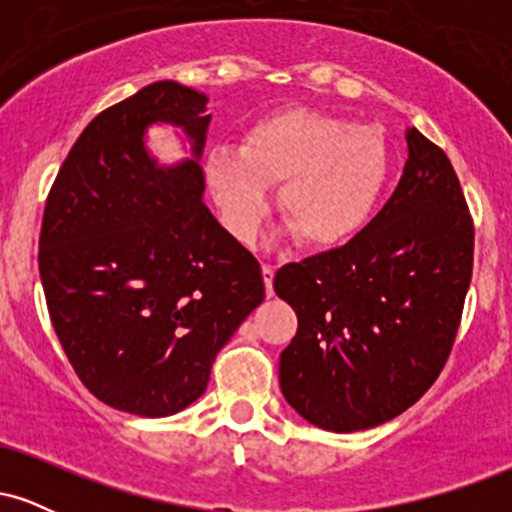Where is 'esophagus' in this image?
Returning a JSON list of instances; mask_svg holds the SVG:
<instances>
[{"label": "esophagus", "mask_w": 512, "mask_h": 512, "mask_svg": "<svg viewBox=\"0 0 512 512\" xmlns=\"http://www.w3.org/2000/svg\"><path fill=\"white\" fill-rule=\"evenodd\" d=\"M262 276H264V291H267V298H272V296H274V286H272V281H274V267H272V264H264V267H262Z\"/></svg>", "instance_id": "esophagus-1"}]
</instances>
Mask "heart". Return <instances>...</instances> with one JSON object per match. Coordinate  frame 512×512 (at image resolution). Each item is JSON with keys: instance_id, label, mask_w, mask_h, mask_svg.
I'll use <instances>...</instances> for the list:
<instances>
[{"instance_id": "b5f03b06", "label": "heart", "mask_w": 512, "mask_h": 512, "mask_svg": "<svg viewBox=\"0 0 512 512\" xmlns=\"http://www.w3.org/2000/svg\"><path fill=\"white\" fill-rule=\"evenodd\" d=\"M390 151L375 129L346 117L291 108L248 127L236 151L207 158V180L223 223L250 240L269 211L267 187L298 240L330 250L366 228L378 209Z\"/></svg>"}]
</instances>
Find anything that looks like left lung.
Masks as SVG:
<instances>
[{"instance_id": "1", "label": "left lung", "mask_w": 512, "mask_h": 512, "mask_svg": "<svg viewBox=\"0 0 512 512\" xmlns=\"http://www.w3.org/2000/svg\"><path fill=\"white\" fill-rule=\"evenodd\" d=\"M472 260L460 180L443 149L409 129L402 178L378 216L344 248L274 276L298 315L279 358L286 402L334 433L407 411L448 361Z\"/></svg>"}]
</instances>
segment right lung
I'll return each instance as SVG.
<instances>
[{
	"label": "right lung",
	"mask_w": 512,
	"mask_h": 512,
	"mask_svg": "<svg viewBox=\"0 0 512 512\" xmlns=\"http://www.w3.org/2000/svg\"><path fill=\"white\" fill-rule=\"evenodd\" d=\"M209 98L156 81L93 117L52 185L38 267L50 320L101 402L170 416L204 395L211 363L264 298L262 269L204 204ZM173 126L188 156L145 144Z\"/></svg>",
	"instance_id": "1"
}]
</instances>
